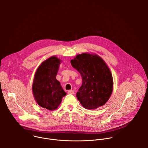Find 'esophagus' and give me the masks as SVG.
Wrapping results in <instances>:
<instances>
[{
	"label": "esophagus",
	"mask_w": 148,
	"mask_h": 148,
	"mask_svg": "<svg viewBox=\"0 0 148 148\" xmlns=\"http://www.w3.org/2000/svg\"><path fill=\"white\" fill-rule=\"evenodd\" d=\"M68 93L70 94H74V91L73 90H69Z\"/></svg>",
	"instance_id": "34e87169"
}]
</instances>
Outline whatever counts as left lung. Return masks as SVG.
Instances as JSON below:
<instances>
[{"mask_svg": "<svg viewBox=\"0 0 148 148\" xmlns=\"http://www.w3.org/2000/svg\"><path fill=\"white\" fill-rule=\"evenodd\" d=\"M71 64L82 77V86L77 93L82 106L95 110L106 103L112 94L114 82L104 60L96 54L84 53L71 60Z\"/></svg>", "mask_w": 148, "mask_h": 148, "instance_id": "obj_1", "label": "left lung"}]
</instances>
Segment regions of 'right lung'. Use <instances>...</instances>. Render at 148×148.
<instances>
[{
  "label": "right lung",
  "mask_w": 148,
  "mask_h": 148,
  "mask_svg": "<svg viewBox=\"0 0 148 148\" xmlns=\"http://www.w3.org/2000/svg\"><path fill=\"white\" fill-rule=\"evenodd\" d=\"M61 62L54 56L46 59L37 68L33 79V97L39 106L49 111L56 110L66 95L56 79Z\"/></svg>",
  "instance_id": "1"
}]
</instances>
